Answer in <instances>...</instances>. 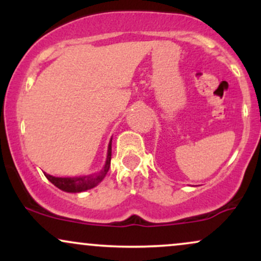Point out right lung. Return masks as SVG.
Instances as JSON below:
<instances>
[{
	"label": "right lung",
	"mask_w": 261,
	"mask_h": 261,
	"mask_svg": "<svg viewBox=\"0 0 261 261\" xmlns=\"http://www.w3.org/2000/svg\"><path fill=\"white\" fill-rule=\"evenodd\" d=\"M110 160H112V140H110L109 146H108L106 164H104L103 169L100 172L85 176H73V178H59V176H53L46 174V173H44V174L56 188L67 191V193H81V191H86L88 189L94 188L95 185H98L103 180L110 168Z\"/></svg>",
	"instance_id": "1"
}]
</instances>
